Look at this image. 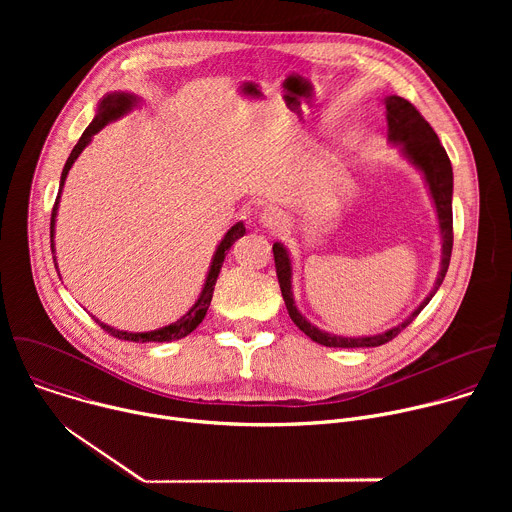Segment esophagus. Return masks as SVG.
<instances>
[{"instance_id": "34e87169", "label": "esophagus", "mask_w": 512, "mask_h": 512, "mask_svg": "<svg viewBox=\"0 0 512 512\" xmlns=\"http://www.w3.org/2000/svg\"><path fill=\"white\" fill-rule=\"evenodd\" d=\"M261 223H263L265 227L279 229V227L283 225V216H281V212H277L275 208H265V210L261 212Z\"/></svg>"}]
</instances>
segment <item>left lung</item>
Returning a JSON list of instances; mask_svg holds the SVG:
<instances>
[{"label":"left lung","mask_w":512,"mask_h":512,"mask_svg":"<svg viewBox=\"0 0 512 512\" xmlns=\"http://www.w3.org/2000/svg\"><path fill=\"white\" fill-rule=\"evenodd\" d=\"M387 105V123H389V139L391 141H399L403 145L405 156L423 172L427 184H429V192L431 198L435 202L437 208V218H440V229H442V271L437 275L435 287L431 294L423 300V304L397 328L379 334V336H367V338H342V336H334L328 332L318 330L314 324H310L296 308L294 304V296H291V265H289V257L287 251L283 249V245L275 243L273 245V259H275V271H277V279H279V287H281V296L285 302V308L289 312V318L294 320V324L306 334L310 336L314 342L322 344V346H330V348H369V346H381L389 340H393L397 334H401V330H405L415 316L429 304V300L433 298V294L437 291V287L442 285L448 267H450V257H452V247H454V218H452V190H454V174H452V164L450 158L444 150V145L440 143V137L435 135V131L431 129V125L423 119V115L403 97H387L385 99Z\"/></svg>","instance_id":"1"}]
</instances>
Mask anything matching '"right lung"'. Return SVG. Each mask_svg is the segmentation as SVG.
Here are the masks:
<instances>
[{"label":"right lung","instance_id":"add662e5","mask_svg":"<svg viewBox=\"0 0 512 512\" xmlns=\"http://www.w3.org/2000/svg\"><path fill=\"white\" fill-rule=\"evenodd\" d=\"M133 103H135V99H133L131 95H127V93H113V95H107V97L101 101L97 117H95L93 123L85 129V133L81 135V139H79V143L75 145V148H72V152H70V156H68V160H66V164H64V170H62V176H60V190H62V184H64V180H66V174H68L70 166L75 164V160L79 158V154L85 150V145L91 141V137H93L103 125H107L109 121H113V119L121 117L123 113H127V111L133 107ZM60 190H58L56 202H54V206H52V216H50V241H52V237H54V218H56V210H58ZM243 235H245V225H243V223H237V225L225 235V239L221 241V245H218V249H216V253H214V259H212V265H210V271H208V277H206V283H204V289H202V294H200L198 302H196V304L190 308V312H188L186 316H182L178 322H174V324H170V326H166V328L154 330V332H143V334H131V332L113 330V328H109V326H105V324H101V322L97 320L99 326H101L107 334H111V336H115V338H119V340H133V342H170V340H178V338L188 336V334L204 320L206 310H208L210 300H212L214 283H216L218 273H221V267H223V261H225V257H227V251H229L231 245H233L239 237H243ZM50 247H54V243H52Z\"/></svg>","mask_w":512,"mask_h":512}]
</instances>
